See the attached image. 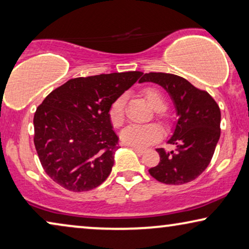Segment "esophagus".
I'll use <instances>...</instances> for the list:
<instances>
[{"label":"esophagus","instance_id":"esophagus-1","mask_svg":"<svg viewBox=\"0 0 249 249\" xmlns=\"http://www.w3.org/2000/svg\"><path fill=\"white\" fill-rule=\"evenodd\" d=\"M132 149H134V151L137 153V154H139V155H142V153H144L145 151L142 148H139V147H132Z\"/></svg>","mask_w":249,"mask_h":249}]
</instances>
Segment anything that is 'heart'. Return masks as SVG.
Returning <instances> with one entry per match:
<instances>
[{"instance_id":"1","label":"heart","mask_w":249,"mask_h":249,"mask_svg":"<svg viewBox=\"0 0 249 249\" xmlns=\"http://www.w3.org/2000/svg\"><path fill=\"white\" fill-rule=\"evenodd\" d=\"M145 100L147 101L149 107L155 111H162L165 107V101L161 91L155 88H146L144 90ZM127 101L125 95H120L112 102L108 118L113 127L119 128L124 124V105ZM162 128L158 124L147 125H129L121 131L120 138L124 144L132 147H146L154 144L162 137Z\"/></svg>"}]
</instances>
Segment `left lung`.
<instances>
[{"mask_svg": "<svg viewBox=\"0 0 249 249\" xmlns=\"http://www.w3.org/2000/svg\"><path fill=\"white\" fill-rule=\"evenodd\" d=\"M139 83L158 84L168 91L178 120L168 142L176 151L158 148L160 163L149 175L166 185H183L195 180L209 166L220 139L221 112L207 91L172 73L149 72Z\"/></svg>", "mask_w": 249, "mask_h": 249, "instance_id": "obj_1", "label": "left lung"}]
</instances>
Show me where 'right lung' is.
<instances>
[{
  "mask_svg": "<svg viewBox=\"0 0 249 249\" xmlns=\"http://www.w3.org/2000/svg\"><path fill=\"white\" fill-rule=\"evenodd\" d=\"M142 74L74 78L47 95L34 115V144L54 182L70 192H87L107 180L119 141L108 110Z\"/></svg>",
  "mask_w": 249,
  "mask_h": 249,
  "instance_id": "1",
  "label": "right lung"
}]
</instances>
